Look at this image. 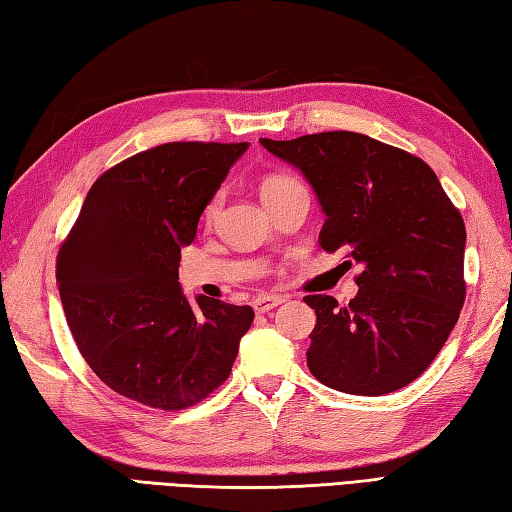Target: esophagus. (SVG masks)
Wrapping results in <instances>:
<instances>
[{
    "mask_svg": "<svg viewBox=\"0 0 512 512\" xmlns=\"http://www.w3.org/2000/svg\"><path fill=\"white\" fill-rule=\"evenodd\" d=\"M281 303H284V299L277 295H259L253 299V310L257 314H264V312H270L273 308L281 306Z\"/></svg>",
    "mask_w": 512,
    "mask_h": 512,
    "instance_id": "esophagus-1",
    "label": "esophagus"
}]
</instances>
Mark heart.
<instances>
[{
	"label": "heart",
	"instance_id": "obj_1",
	"mask_svg": "<svg viewBox=\"0 0 512 512\" xmlns=\"http://www.w3.org/2000/svg\"><path fill=\"white\" fill-rule=\"evenodd\" d=\"M295 184L299 182L295 178L286 176V173H270V176H266L262 184H259V193H262V200H264V198H270V195H277L281 191L295 187ZM217 206H220V200L215 198L209 206H206V217H213L217 213Z\"/></svg>",
	"mask_w": 512,
	"mask_h": 512
}]
</instances>
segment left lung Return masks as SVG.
Returning <instances> with one entry per match:
<instances>
[{"label":"left lung","mask_w":512,"mask_h":512,"mask_svg":"<svg viewBox=\"0 0 512 512\" xmlns=\"http://www.w3.org/2000/svg\"><path fill=\"white\" fill-rule=\"evenodd\" d=\"M299 169L325 222L319 244L356 262L358 295L317 312L312 376L336 391L383 396L416 380L447 343L464 303L466 228L436 173L420 158L354 132L259 138Z\"/></svg>","instance_id":"8db88e82"}]
</instances>
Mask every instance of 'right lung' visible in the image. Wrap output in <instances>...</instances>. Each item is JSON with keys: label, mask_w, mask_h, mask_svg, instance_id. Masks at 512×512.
<instances>
[{"label": "right lung", "mask_w": 512, "mask_h": 512, "mask_svg": "<svg viewBox=\"0 0 512 512\" xmlns=\"http://www.w3.org/2000/svg\"><path fill=\"white\" fill-rule=\"evenodd\" d=\"M248 143H167L105 171L57 257L65 319L92 372L147 407H191L231 374L255 312L178 281L180 250Z\"/></svg>", "instance_id": "1"}]
</instances>
